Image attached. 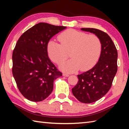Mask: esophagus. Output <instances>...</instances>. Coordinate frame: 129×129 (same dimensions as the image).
Listing matches in <instances>:
<instances>
[{"label":"esophagus","mask_w":129,"mask_h":129,"mask_svg":"<svg viewBox=\"0 0 129 129\" xmlns=\"http://www.w3.org/2000/svg\"><path fill=\"white\" fill-rule=\"evenodd\" d=\"M63 76H65V77H68V76H69V74H68V73H63Z\"/></svg>","instance_id":"esophagus-1"}]
</instances>
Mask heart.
<instances>
[{
  "label": "heart",
  "mask_w": 129,
  "mask_h": 129,
  "mask_svg": "<svg viewBox=\"0 0 129 129\" xmlns=\"http://www.w3.org/2000/svg\"><path fill=\"white\" fill-rule=\"evenodd\" d=\"M60 43L51 40L47 45V51L51 59L59 64L68 58L71 52V60L62 62L60 68L67 72L79 70L86 71L91 68L99 60L102 44L95 35L69 29L58 36Z\"/></svg>",
  "instance_id": "heart-1"
}]
</instances>
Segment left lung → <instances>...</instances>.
<instances>
[{"label":"left lung","instance_id":"1","mask_svg":"<svg viewBox=\"0 0 129 129\" xmlns=\"http://www.w3.org/2000/svg\"><path fill=\"white\" fill-rule=\"evenodd\" d=\"M81 29L95 34L102 44L99 61L91 69L77 76L78 81L72 89L78 101L90 104L104 97L112 86L117 72L118 53L112 39L105 32L95 28Z\"/></svg>","mask_w":129,"mask_h":129}]
</instances>
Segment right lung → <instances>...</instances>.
I'll return each mask as SVG.
<instances>
[{
	"mask_svg": "<svg viewBox=\"0 0 129 129\" xmlns=\"http://www.w3.org/2000/svg\"><path fill=\"white\" fill-rule=\"evenodd\" d=\"M40 23L21 35L12 53V74L24 97L39 102L48 97L53 81L62 76L50 60L47 45L52 37L66 28Z\"/></svg>",
	"mask_w": 129,
	"mask_h": 129,
	"instance_id": "right-lung-1",
	"label": "right lung"
}]
</instances>
